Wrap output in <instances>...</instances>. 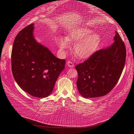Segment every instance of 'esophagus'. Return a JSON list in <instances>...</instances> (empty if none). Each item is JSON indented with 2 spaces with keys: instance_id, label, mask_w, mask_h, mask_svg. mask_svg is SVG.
<instances>
[{
  "instance_id": "esophagus-1",
  "label": "esophagus",
  "mask_w": 134,
  "mask_h": 134,
  "mask_svg": "<svg viewBox=\"0 0 134 134\" xmlns=\"http://www.w3.org/2000/svg\"><path fill=\"white\" fill-rule=\"evenodd\" d=\"M67 65L68 67H71V68H73V67H74V64H73V63L72 61H68L67 62Z\"/></svg>"
}]
</instances>
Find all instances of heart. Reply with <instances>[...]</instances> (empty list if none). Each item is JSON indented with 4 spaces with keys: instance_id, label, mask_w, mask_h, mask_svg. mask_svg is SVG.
I'll return each instance as SVG.
<instances>
[{
    "instance_id": "heart-1",
    "label": "heart",
    "mask_w": 134,
    "mask_h": 134,
    "mask_svg": "<svg viewBox=\"0 0 134 134\" xmlns=\"http://www.w3.org/2000/svg\"><path fill=\"white\" fill-rule=\"evenodd\" d=\"M69 42L76 44L74 47L75 55L80 59H85L92 56L100 46L102 38L98 33L88 28H79L72 31L67 38H60L58 43L62 51L69 47Z\"/></svg>"
}]
</instances>
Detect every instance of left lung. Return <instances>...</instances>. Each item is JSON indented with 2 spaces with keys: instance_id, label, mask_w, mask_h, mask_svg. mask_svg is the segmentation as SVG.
<instances>
[{
  "instance_id": "obj_1",
  "label": "left lung",
  "mask_w": 134,
  "mask_h": 134,
  "mask_svg": "<svg viewBox=\"0 0 134 134\" xmlns=\"http://www.w3.org/2000/svg\"><path fill=\"white\" fill-rule=\"evenodd\" d=\"M114 43L96 52L76 66L78 73L76 86L84 98L104 96L115 86L123 70L126 59L124 43L116 31Z\"/></svg>"
}]
</instances>
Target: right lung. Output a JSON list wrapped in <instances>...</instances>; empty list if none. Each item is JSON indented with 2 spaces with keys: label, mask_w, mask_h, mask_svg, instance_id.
Wrapping results in <instances>:
<instances>
[{
  "label": "right lung",
  "mask_w": 134,
  "mask_h": 134,
  "mask_svg": "<svg viewBox=\"0 0 134 134\" xmlns=\"http://www.w3.org/2000/svg\"><path fill=\"white\" fill-rule=\"evenodd\" d=\"M34 23L21 30L13 42L11 53L14 79L24 91L34 97L45 98L53 90L65 67L66 60L55 56L35 40Z\"/></svg>",
  "instance_id": "1"
}]
</instances>
